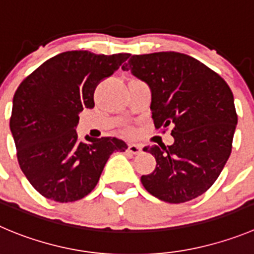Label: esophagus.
<instances>
[{
    "instance_id": "1",
    "label": "esophagus",
    "mask_w": 254,
    "mask_h": 254,
    "mask_svg": "<svg viewBox=\"0 0 254 254\" xmlns=\"http://www.w3.org/2000/svg\"><path fill=\"white\" fill-rule=\"evenodd\" d=\"M127 151L131 154H139L141 151V146L138 144H129L127 145Z\"/></svg>"
}]
</instances>
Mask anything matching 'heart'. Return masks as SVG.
<instances>
[{"mask_svg":"<svg viewBox=\"0 0 254 254\" xmlns=\"http://www.w3.org/2000/svg\"><path fill=\"white\" fill-rule=\"evenodd\" d=\"M127 132H129V130H127Z\"/></svg>","mask_w":254,"mask_h":254,"instance_id":"b5f03b06","label":"heart"}]
</instances>
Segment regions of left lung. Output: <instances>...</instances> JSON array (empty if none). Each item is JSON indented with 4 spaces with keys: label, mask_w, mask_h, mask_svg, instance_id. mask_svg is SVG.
Returning <instances> with one entry per match:
<instances>
[{
    "label": "left lung",
    "mask_w": 254,
    "mask_h": 254,
    "mask_svg": "<svg viewBox=\"0 0 254 254\" xmlns=\"http://www.w3.org/2000/svg\"><path fill=\"white\" fill-rule=\"evenodd\" d=\"M149 85L156 129L173 127L172 145L145 146L155 156L144 188L167 203L189 202L213 186L232 151L238 116L231 87L208 66L174 51L132 55L123 66Z\"/></svg>",
    "instance_id": "left-lung-1"
}]
</instances>
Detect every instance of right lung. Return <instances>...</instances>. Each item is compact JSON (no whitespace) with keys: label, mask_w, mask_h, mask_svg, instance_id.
Here are the masks:
<instances>
[{"label":"right lung","mask_w":254,"mask_h":254,"mask_svg":"<svg viewBox=\"0 0 254 254\" xmlns=\"http://www.w3.org/2000/svg\"><path fill=\"white\" fill-rule=\"evenodd\" d=\"M130 54L96 55L66 51L45 61L17 87L9 129L21 170L45 198L75 202L96 187L109 156L125 151L116 138L79 140V113L94 108L99 82L113 75Z\"/></svg>","instance_id":"add662e5"}]
</instances>
